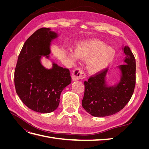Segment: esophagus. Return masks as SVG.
<instances>
[{"label":"esophagus","mask_w":149,"mask_h":149,"mask_svg":"<svg viewBox=\"0 0 149 149\" xmlns=\"http://www.w3.org/2000/svg\"><path fill=\"white\" fill-rule=\"evenodd\" d=\"M86 73H84V71L82 70V68H75L73 70V73H72V75H71L72 79H73V81L84 79L86 78Z\"/></svg>","instance_id":"esophagus-1"}]
</instances>
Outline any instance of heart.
Returning <instances> with one entry per match:
<instances>
[{"label":"heart","mask_w":149,"mask_h":149,"mask_svg":"<svg viewBox=\"0 0 149 149\" xmlns=\"http://www.w3.org/2000/svg\"><path fill=\"white\" fill-rule=\"evenodd\" d=\"M75 52L68 51V56L73 60L86 59V66L90 73H97L109 65L115 57V50L97 39L82 40L76 45Z\"/></svg>","instance_id":"b5f03b06"}]
</instances>
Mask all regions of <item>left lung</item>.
Here are the masks:
<instances>
[{
	"mask_svg": "<svg viewBox=\"0 0 149 149\" xmlns=\"http://www.w3.org/2000/svg\"><path fill=\"white\" fill-rule=\"evenodd\" d=\"M125 64L119 66L122 76L119 83L114 86H106L104 69L85 81L82 106L94 117L114 114L126 106L131 98L136 86V59L128 47H125Z\"/></svg>",
	"mask_w": 149,
	"mask_h": 149,
	"instance_id": "left-lung-1",
	"label": "left lung"
}]
</instances>
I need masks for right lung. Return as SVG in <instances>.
I'll return each mask as SVG.
<instances>
[{
  "label": "right lung",
  "instance_id": "obj_1",
  "mask_svg": "<svg viewBox=\"0 0 149 149\" xmlns=\"http://www.w3.org/2000/svg\"><path fill=\"white\" fill-rule=\"evenodd\" d=\"M57 34L48 28L37 30L26 40L18 58L14 73L16 93L29 109L41 113L55 111L60 94L71 83L70 70L53 63L50 70L40 63L49 57L52 40Z\"/></svg>",
  "mask_w": 149,
  "mask_h": 149
}]
</instances>
